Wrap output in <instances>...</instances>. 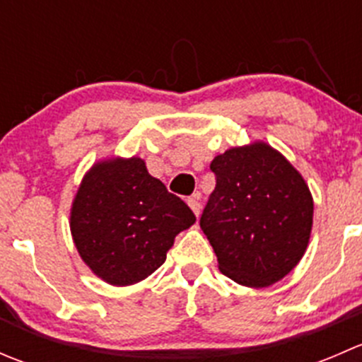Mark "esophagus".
I'll use <instances>...</instances> for the list:
<instances>
[{"label":"esophagus","instance_id":"esophagus-1","mask_svg":"<svg viewBox=\"0 0 362 362\" xmlns=\"http://www.w3.org/2000/svg\"><path fill=\"white\" fill-rule=\"evenodd\" d=\"M187 204H189V206H191V210L194 211L196 217H198L199 211H202V203H199L198 196H192V198H189L187 199Z\"/></svg>","mask_w":362,"mask_h":362}]
</instances>
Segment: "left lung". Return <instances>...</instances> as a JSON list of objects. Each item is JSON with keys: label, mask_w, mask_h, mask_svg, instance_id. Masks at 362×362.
Listing matches in <instances>:
<instances>
[{"label": "left lung", "mask_w": 362, "mask_h": 362, "mask_svg": "<svg viewBox=\"0 0 362 362\" xmlns=\"http://www.w3.org/2000/svg\"><path fill=\"white\" fill-rule=\"evenodd\" d=\"M217 184L204 206L203 233L218 269L254 289L273 286L308 247L313 198L308 184L264 141L231 147L210 164Z\"/></svg>", "instance_id": "left-lung-1"}]
</instances>
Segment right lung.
Here are the masks:
<instances>
[{
    "label": "right lung",
    "instance_id": "add662e5",
    "mask_svg": "<svg viewBox=\"0 0 362 362\" xmlns=\"http://www.w3.org/2000/svg\"><path fill=\"white\" fill-rule=\"evenodd\" d=\"M194 222L191 208L168 192L136 156L94 163L69 210V229L82 261L117 287L152 275L166 261L175 236Z\"/></svg>",
    "mask_w": 362,
    "mask_h": 362
}]
</instances>
